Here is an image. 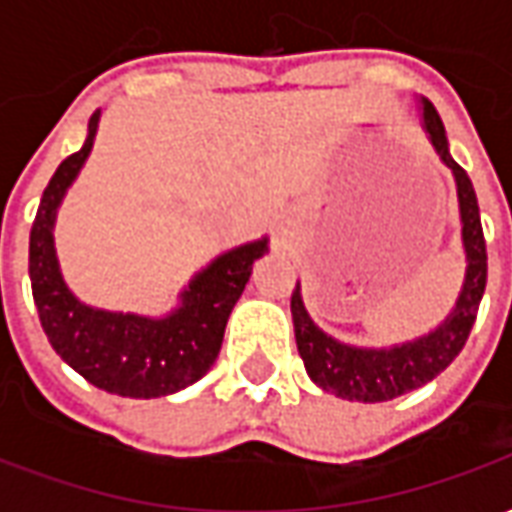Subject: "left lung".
<instances>
[{
	"label": "left lung",
	"instance_id": "1",
	"mask_svg": "<svg viewBox=\"0 0 512 512\" xmlns=\"http://www.w3.org/2000/svg\"><path fill=\"white\" fill-rule=\"evenodd\" d=\"M422 128L428 134L430 145L441 158V164L452 169L455 189H458V208H461V238L466 252V277L458 293V301L452 312L433 332L422 334L408 343L389 345V348H362V345L340 343L337 337L326 334L312 321L310 312L301 301V288L290 296V312H293V329H296V345L307 367V376L321 386L323 392L343 397V400H359V403H384L392 397H400L419 389L428 381L447 370L455 356L469 340L474 318L480 310L488 279V255H485L483 224H480V208L477 194L469 175L450 156V142L444 134L436 106L422 98Z\"/></svg>",
	"mask_w": 512,
	"mask_h": 512
}]
</instances>
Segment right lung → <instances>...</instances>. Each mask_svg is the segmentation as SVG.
Instances as JSON below:
<instances>
[{
    "label": "right lung",
    "instance_id": "right-lung-1",
    "mask_svg": "<svg viewBox=\"0 0 512 512\" xmlns=\"http://www.w3.org/2000/svg\"><path fill=\"white\" fill-rule=\"evenodd\" d=\"M101 112L87 123L82 150L62 161L40 197L29 233V279L40 326L62 362L93 386L120 397H164L200 381L219 356L224 326L241 299L252 263L268 238L224 252L202 268L164 318L109 312L84 304L65 285L54 249V222L65 191L93 150Z\"/></svg>",
    "mask_w": 512,
    "mask_h": 512
}]
</instances>
